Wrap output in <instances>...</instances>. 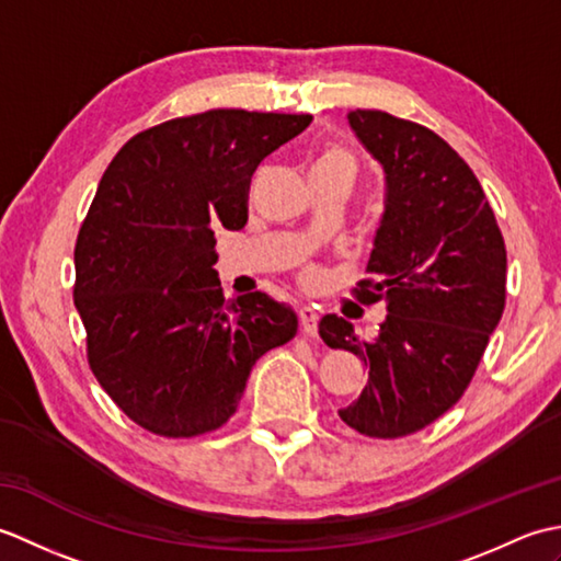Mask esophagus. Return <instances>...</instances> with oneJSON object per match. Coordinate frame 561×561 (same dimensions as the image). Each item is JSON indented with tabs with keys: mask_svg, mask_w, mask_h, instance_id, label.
<instances>
[{
	"mask_svg": "<svg viewBox=\"0 0 561 561\" xmlns=\"http://www.w3.org/2000/svg\"><path fill=\"white\" fill-rule=\"evenodd\" d=\"M299 318H301V328L306 335H316L318 332V320H320V313L316 306H301L299 308Z\"/></svg>",
	"mask_w": 561,
	"mask_h": 561,
	"instance_id": "34e87169",
	"label": "esophagus"
}]
</instances>
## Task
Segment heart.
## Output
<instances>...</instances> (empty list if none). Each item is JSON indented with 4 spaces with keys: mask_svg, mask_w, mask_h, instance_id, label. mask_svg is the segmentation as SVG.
I'll return each instance as SVG.
<instances>
[{
    "mask_svg": "<svg viewBox=\"0 0 561 561\" xmlns=\"http://www.w3.org/2000/svg\"><path fill=\"white\" fill-rule=\"evenodd\" d=\"M313 171H332V173H344L354 181L356 173V157L344 147H330L325 149L313 163Z\"/></svg>",
    "mask_w": 561,
    "mask_h": 561,
    "instance_id": "b5f03b06",
    "label": "heart"
}]
</instances>
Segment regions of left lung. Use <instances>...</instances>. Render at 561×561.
Segmentation results:
<instances>
[{
	"label": "left lung",
	"mask_w": 561,
	"mask_h": 561,
	"mask_svg": "<svg viewBox=\"0 0 561 561\" xmlns=\"http://www.w3.org/2000/svg\"><path fill=\"white\" fill-rule=\"evenodd\" d=\"M362 147L383 169V214L359 282L386 320L359 340L335 313L320 320L332 350L368 366V383L344 424L374 438L420 432L470 386L506 304V248L470 165L444 139L383 111H350Z\"/></svg>",
	"instance_id": "obj_1"
}]
</instances>
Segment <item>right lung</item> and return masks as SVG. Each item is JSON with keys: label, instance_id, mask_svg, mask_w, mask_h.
Listing matches in <instances>:
<instances>
[{"label": "right lung", "instance_id": "1", "mask_svg": "<svg viewBox=\"0 0 561 561\" xmlns=\"http://www.w3.org/2000/svg\"><path fill=\"white\" fill-rule=\"evenodd\" d=\"M311 121L241 108L175 117L105 169L77 238L75 306L93 376L147 432L219 428L260 356L296 335L289 304L224 299L214 233L243 229L250 175Z\"/></svg>", "mask_w": 561, "mask_h": 561}]
</instances>
